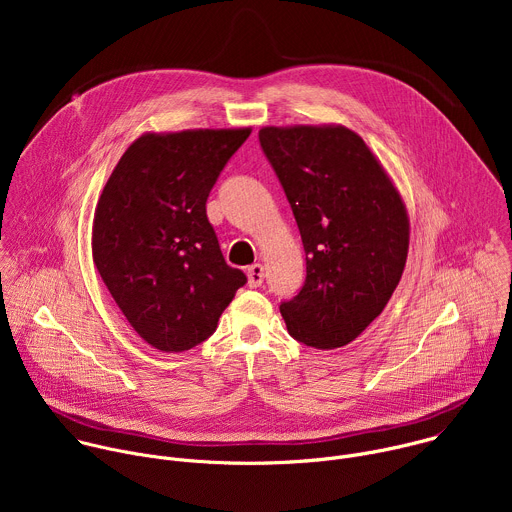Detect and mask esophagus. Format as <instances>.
Segmentation results:
<instances>
[{
  "label": "esophagus",
  "instance_id": "obj_1",
  "mask_svg": "<svg viewBox=\"0 0 512 512\" xmlns=\"http://www.w3.org/2000/svg\"><path fill=\"white\" fill-rule=\"evenodd\" d=\"M263 277H265V273H263V265L261 263H255V265H251L247 269V283H249V287H259L263 283Z\"/></svg>",
  "mask_w": 512,
  "mask_h": 512
}]
</instances>
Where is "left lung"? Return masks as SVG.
Instances as JSON below:
<instances>
[{
	"instance_id": "obj_1",
	"label": "left lung",
	"mask_w": 512,
	"mask_h": 512,
	"mask_svg": "<svg viewBox=\"0 0 512 512\" xmlns=\"http://www.w3.org/2000/svg\"><path fill=\"white\" fill-rule=\"evenodd\" d=\"M294 210L306 283L279 312L306 346H346L387 306L405 269L409 216L393 180L344 125L259 129Z\"/></svg>"
}]
</instances>
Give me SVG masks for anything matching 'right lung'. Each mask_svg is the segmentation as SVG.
Segmentation results:
<instances>
[{
    "instance_id": "1",
    "label": "right lung",
    "mask_w": 512,
    "mask_h": 512,
    "mask_svg": "<svg viewBox=\"0 0 512 512\" xmlns=\"http://www.w3.org/2000/svg\"><path fill=\"white\" fill-rule=\"evenodd\" d=\"M249 135L251 127L143 133L101 192L95 267L131 328L162 352L206 340L247 283L218 247L206 198Z\"/></svg>"
}]
</instances>
